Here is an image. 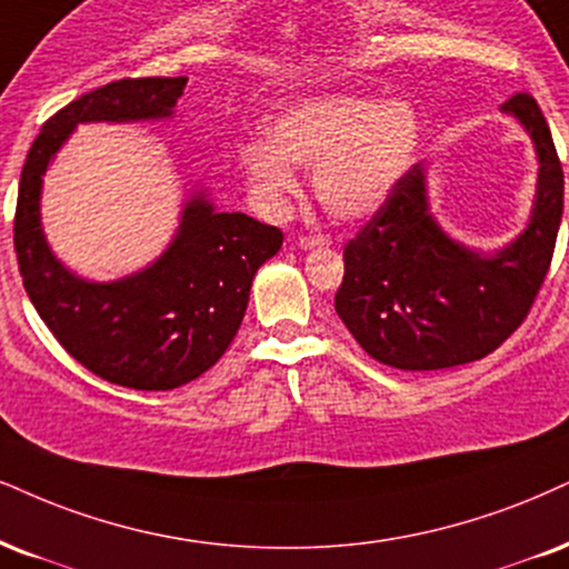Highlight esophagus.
<instances>
[{
	"instance_id": "obj_1",
	"label": "esophagus",
	"mask_w": 569,
	"mask_h": 569,
	"mask_svg": "<svg viewBox=\"0 0 569 569\" xmlns=\"http://www.w3.org/2000/svg\"><path fill=\"white\" fill-rule=\"evenodd\" d=\"M329 242H332V240H329L327 234H306V237H300V248H303V250H311V248H327Z\"/></svg>"
}]
</instances>
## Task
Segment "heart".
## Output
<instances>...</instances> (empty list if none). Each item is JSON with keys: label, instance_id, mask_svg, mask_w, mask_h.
<instances>
[{"label": "heart", "instance_id": "b5f03b06", "mask_svg": "<svg viewBox=\"0 0 569 569\" xmlns=\"http://www.w3.org/2000/svg\"><path fill=\"white\" fill-rule=\"evenodd\" d=\"M409 102L335 94L300 102L269 123V144L242 150L244 177L266 200L296 192L292 166L317 168L313 189L335 219H369L385 206L417 150Z\"/></svg>", "mask_w": 569, "mask_h": 569}]
</instances>
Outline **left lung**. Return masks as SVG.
Segmentation results:
<instances>
[{
    "label": "left lung",
    "instance_id": "1",
    "mask_svg": "<svg viewBox=\"0 0 569 569\" xmlns=\"http://www.w3.org/2000/svg\"><path fill=\"white\" fill-rule=\"evenodd\" d=\"M541 158L528 229L490 258L448 240L427 213L425 171L411 166L342 250L335 311L371 359L432 371L486 359L528 319L549 273L565 208V173L536 97L501 104Z\"/></svg>",
    "mask_w": 569,
    "mask_h": 569
}]
</instances>
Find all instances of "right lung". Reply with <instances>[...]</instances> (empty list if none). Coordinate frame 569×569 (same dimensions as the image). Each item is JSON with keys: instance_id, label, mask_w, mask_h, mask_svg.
I'll use <instances>...</instances> for the list:
<instances>
[{"instance_id": "obj_1", "label": "right lung", "mask_w": 569, "mask_h": 569, "mask_svg": "<svg viewBox=\"0 0 569 569\" xmlns=\"http://www.w3.org/2000/svg\"><path fill=\"white\" fill-rule=\"evenodd\" d=\"M177 79H121L87 91L41 126L20 171L16 223L23 287L54 340L102 380L134 390H173L221 359L248 308L250 284L284 234L244 213H216L198 194L160 261L121 282H83L49 252L39 223L41 173L76 123L171 116Z\"/></svg>"}]
</instances>
